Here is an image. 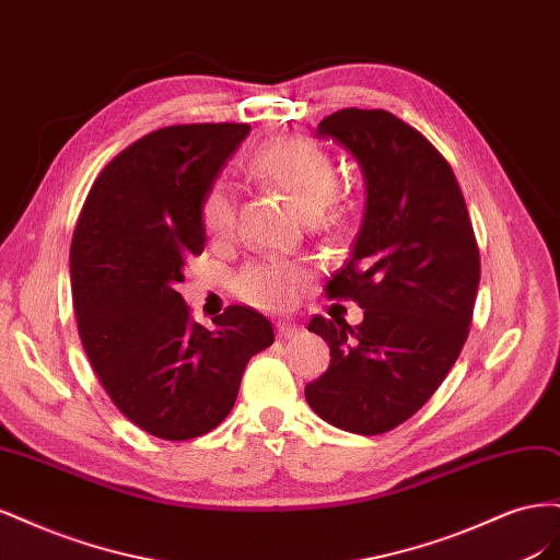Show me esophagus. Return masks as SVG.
Returning a JSON list of instances; mask_svg holds the SVG:
<instances>
[{
	"instance_id": "1",
	"label": "esophagus",
	"mask_w": 560,
	"mask_h": 560,
	"mask_svg": "<svg viewBox=\"0 0 560 560\" xmlns=\"http://www.w3.org/2000/svg\"><path fill=\"white\" fill-rule=\"evenodd\" d=\"M299 331H301V327L292 325V322H278V325H276V334H278L280 341H287V338L296 336Z\"/></svg>"
}]
</instances>
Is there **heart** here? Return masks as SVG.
I'll list each match as a JSON object with an SVG mask.
<instances>
[{"label": "heart", "mask_w": 560, "mask_h": 560, "mask_svg": "<svg viewBox=\"0 0 560 560\" xmlns=\"http://www.w3.org/2000/svg\"><path fill=\"white\" fill-rule=\"evenodd\" d=\"M249 173L266 186L280 189L315 224H329L338 217L336 191L338 167L322 149L306 138H276L252 151ZM200 226L212 241H226L235 231V200L224 184H212L198 202ZM306 268L296 261L268 259L245 266L233 278L238 299L261 311H284L299 299Z\"/></svg>", "instance_id": "obj_1"}]
</instances>
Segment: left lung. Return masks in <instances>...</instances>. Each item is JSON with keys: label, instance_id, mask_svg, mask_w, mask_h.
Here are the masks:
<instances>
[{"label": "left lung", "instance_id": "1", "mask_svg": "<svg viewBox=\"0 0 560 560\" xmlns=\"http://www.w3.org/2000/svg\"><path fill=\"white\" fill-rule=\"evenodd\" d=\"M360 161L366 208L350 259L329 299L364 308L358 327L313 317L331 362L306 385L329 425L383 434L422 409L460 354L481 280L477 235L448 161L413 126L385 109L348 107L322 118Z\"/></svg>", "mask_w": 560, "mask_h": 560}]
</instances>
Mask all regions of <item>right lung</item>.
<instances>
[{
	"label": "right lung",
	"mask_w": 560,
	"mask_h": 560,
	"mask_svg": "<svg viewBox=\"0 0 560 560\" xmlns=\"http://www.w3.org/2000/svg\"><path fill=\"white\" fill-rule=\"evenodd\" d=\"M247 132V124H184L144 135L97 175L72 235L81 346L116 409L167 442L214 430L247 362L276 338L245 306H229L210 331L175 290L206 249L200 196Z\"/></svg>",
	"instance_id": "add662e5"
}]
</instances>
